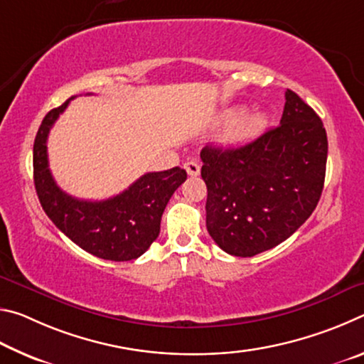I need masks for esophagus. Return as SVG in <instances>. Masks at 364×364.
<instances>
[{
  "label": "esophagus",
  "mask_w": 364,
  "mask_h": 364,
  "mask_svg": "<svg viewBox=\"0 0 364 364\" xmlns=\"http://www.w3.org/2000/svg\"><path fill=\"white\" fill-rule=\"evenodd\" d=\"M184 170H186V173L189 175V176H197L200 173V167H199V164L197 162H193V160H191V162H186L184 164Z\"/></svg>",
  "instance_id": "obj_1"
}]
</instances>
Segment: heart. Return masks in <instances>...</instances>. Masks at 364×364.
Listing matches in <instances>:
<instances>
[{
  "label": "heart",
  "mask_w": 364,
  "mask_h": 364,
  "mask_svg": "<svg viewBox=\"0 0 364 364\" xmlns=\"http://www.w3.org/2000/svg\"><path fill=\"white\" fill-rule=\"evenodd\" d=\"M241 114L242 107L236 106L226 109L223 115H221V122L231 123L223 133L225 143L232 146L247 144L267 130L268 117L264 112L254 110V112H247L239 117L238 115Z\"/></svg>",
  "instance_id": "b5f03b06"
}]
</instances>
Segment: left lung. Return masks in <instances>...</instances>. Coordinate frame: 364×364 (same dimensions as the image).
Returning <instances> with one entry per match:
<instances>
[{"label":"left lung","instance_id":"8db88e82","mask_svg":"<svg viewBox=\"0 0 364 364\" xmlns=\"http://www.w3.org/2000/svg\"><path fill=\"white\" fill-rule=\"evenodd\" d=\"M281 125L237 149L205 146L207 231L226 254L254 257L305 223L323 193L328 136L323 122L286 91Z\"/></svg>","mask_w":364,"mask_h":364}]
</instances>
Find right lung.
I'll return each instance as SVG.
<instances>
[{
    "mask_svg": "<svg viewBox=\"0 0 364 364\" xmlns=\"http://www.w3.org/2000/svg\"><path fill=\"white\" fill-rule=\"evenodd\" d=\"M49 110L33 144V181L49 220L78 247L112 262L134 260L160 232V220L170 197L186 180L180 167L152 171L106 200H82L60 189L48 165V134L69 102Z\"/></svg>",
    "mask_w": 364,
    "mask_h": 364,
    "instance_id": "right-lung-1",
    "label": "right lung"
}]
</instances>
